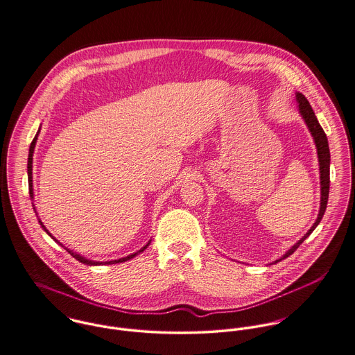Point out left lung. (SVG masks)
<instances>
[{"label":"left lung","instance_id":"obj_1","mask_svg":"<svg viewBox=\"0 0 355 355\" xmlns=\"http://www.w3.org/2000/svg\"><path fill=\"white\" fill-rule=\"evenodd\" d=\"M296 100L299 103V110H300V114L311 133V136L314 137V141L317 145V153H318V162H320V173H321V207H320V214H318V218L317 220L314 222V225L311 226V229L284 255L282 259L284 258H288L289 255H292L297 247L311 234V232L317 227V225L320 223V220L322 219L324 213L327 210V205H328V196H329V163H331V153H329V146H328V139H327V135L325 132L322 130L321 125L318 123L317 118H315V114L310 105V103L307 101V98L302 94V93H296ZM279 259V262L282 261Z\"/></svg>","mask_w":355,"mask_h":355}]
</instances>
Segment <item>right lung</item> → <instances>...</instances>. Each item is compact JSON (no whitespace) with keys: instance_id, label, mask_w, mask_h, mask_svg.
<instances>
[{"instance_id":"right-lung-1","label":"right lung","mask_w":355,"mask_h":355,"mask_svg":"<svg viewBox=\"0 0 355 355\" xmlns=\"http://www.w3.org/2000/svg\"><path fill=\"white\" fill-rule=\"evenodd\" d=\"M38 136V135H37ZM37 136L34 137V140L31 141V145H30V152H28V162H27V174H28V191H30V196L33 198V153H34V146H35V141H37ZM35 210V209H34ZM37 213V211H35ZM40 220V219H38ZM40 223H41V226L45 229V226L42 225V222L40 220ZM45 232L52 237V234L45 229ZM52 239H55V237H52ZM56 240V239H55ZM63 245V244H62ZM148 247V244L140 250V252L144 251L145 248ZM67 250V248H66ZM69 251V254H71L72 257L75 258V259H78L79 262H82V263H86V265H112V263H121V262H125V261H129V259H132L133 257H136L137 254H133V255H129V257H126V258H121V259H118V261H110V262H93V261H89V259H85V258H82L80 255H78V254H75V252H72L70 250H67Z\"/></svg>"}]
</instances>
